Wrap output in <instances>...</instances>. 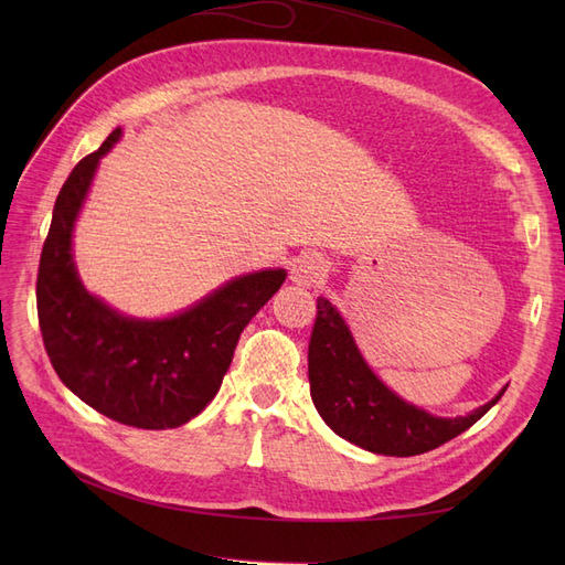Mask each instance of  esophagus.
<instances>
[{
  "instance_id": "esophagus-1",
  "label": "esophagus",
  "mask_w": 565,
  "mask_h": 565,
  "mask_svg": "<svg viewBox=\"0 0 565 565\" xmlns=\"http://www.w3.org/2000/svg\"><path fill=\"white\" fill-rule=\"evenodd\" d=\"M324 276H328V262L318 254H306L292 266V282H297L299 287L318 285Z\"/></svg>"
}]
</instances>
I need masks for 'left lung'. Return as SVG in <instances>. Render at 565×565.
I'll return each mask as SVG.
<instances>
[{
  "label": "left lung",
  "mask_w": 565,
  "mask_h": 565,
  "mask_svg": "<svg viewBox=\"0 0 565 565\" xmlns=\"http://www.w3.org/2000/svg\"><path fill=\"white\" fill-rule=\"evenodd\" d=\"M309 382L316 409L337 436L388 457L429 452L465 434L507 391L465 417H436L405 403L370 370L349 324L324 297H318L309 344Z\"/></svg>",
  "instance_id": "obj_1"
}]
</instances>
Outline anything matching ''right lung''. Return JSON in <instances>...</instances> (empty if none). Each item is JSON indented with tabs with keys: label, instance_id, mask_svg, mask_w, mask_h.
I'll return each instance as SVG.
<instances>
[{
	"label": "right lung",
	"instance_id": "right-lung-1",
	"mask_svg": "<svg viewBox=\"0 0 565 565\" xmlns=\"http://www.w3.org/2000/svg\"><path fill=\"white\" fill-rule=\"evenodd\" d=\"M115 129L77 162L54 204L40 256L38 316L61 382L96 413L136 429H177L218 393L247 322L278 292L285 268L233 278L177 316L146 320L119 313L77 276L73 231Z\"/></svg>",
	"mask_w": 565,
	"mask_h": 565
}]
</instances>
